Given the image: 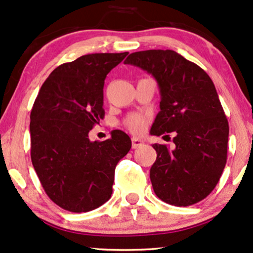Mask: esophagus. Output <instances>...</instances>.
Listing matches in <instances>:
<instances>
[{
    "mask_svg": "<svg viewBox=\"0 0 253 253\" xmlns=\"http://www.w3.org/2000/svg\"><path fill=\"white\" fill-rule=\"evenodd\" d=\"M142 145V141L138 138H132V147L133 148H138Z\"/></svg>",
    "mask_w": 253,
    "mask_h": 253,
    "instance_id": "1",
    "label": "esophagus"
}]
</instances>
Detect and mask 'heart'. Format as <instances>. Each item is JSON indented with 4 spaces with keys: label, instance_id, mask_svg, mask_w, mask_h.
I'll list each match as a JSON object with an SVG mask.
<instances>
[{
    "label": "heart",
    "instance_id": "1",
    "mask_svg": "<svg viewBox=\"0 0 253 253\" xmlns=\"http://www.w3.org/2000/svg\"><path fill=\"white\" fill-rule=\"evenodd\" d=\"M125 126L133 133H141L146 127V119L141 114H130L125 119Z\"/></svg>",
    "mask_w": 253,
    "mask_h": 253
}]
</instances>
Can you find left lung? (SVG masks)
Segmentation results:
<instances>
[{
    "label": "left lung",
    "instance_id": "8db88e82",
    "mask_svg": "<svg viewBox=\"0 0 253 253\" xmlns=\"http://www.w3.org/2000/svg\"><path fill=\"white\" fill-rule=\"evenodd\" d=\"M153 75L160 112L152 135L175 132L174 148L154 144L152 186L169 205L190 206L205 199L220 179L227 159L229 123L211 78L174 50L132 53L125 60Z\"/></svg>",
    "mask_w": 253,
    "mask_h": 253
}]
</instances>
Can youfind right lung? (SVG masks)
<instances>
[{
  "instance_id": "1",
  "label": "right lung",
  "mask_w": 253,
  "mask_h": 253,
  "mask_svg": "<svg viewBox=\"0 0 253 253\" xmlns=\"http://www.w3.org/2000/svg\"><path fill=\"white\" fill-rule=\"evenodd\" d=\"M127 54H88L56 67L33 105V166L47 196L67 211L88 212L107 202L117 164L132 147L119 129L105 141L88 138L105 117V79Z\"/></svg>"
}]
</instances>
